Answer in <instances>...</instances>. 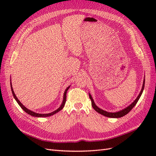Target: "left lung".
I'll use <instances>...</instances> for the list:
<instances>
[{
  "instance_id": "obj_1",
  "label": "left lung",
  "mask_w": 156,
  "mask_h": 156,
  "mask_svg": "<svg viewBox=\"0 0 156 156\" xmlns=\"http://www.w3.org/2000/svg\"><path fill=\"white\" fill-rule=\"evenodd\" d=\"M144 87H145V78H144V82H143V86H142V88L140 92V94H139V95L137 96V97L136 98V99L132 102V103L129 105L127 107H126L123 109H122V110L119 111H117V112H107L106 111H104L102 110V109L100 108L99 107H98L97 105H96V104L94 103V101H93V98H92L91 94L89 93V97H90V100H91V102H92V107H93V108L94 109V110L97 111V112H98V113H100L101 115H104L105 116V117H111V118H120V117H123V116L127 115L128 112H129V111H130L132 108H133L135 105L137 104V102H138L139 99H140V97L142 94V92H143L144 91Z\"/></svg>"
}]
</instances>
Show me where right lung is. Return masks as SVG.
<instances>
[{
    "label": "right lung",
    "instance_id": "obj_1",
    "mask_svg": "<svg viewBox=\"0 0 156 156\" xmlns=\"http://www.w3.org/2000/svg\"><path fill=\"white\" fill-rule=\"evenodd\" d=\"M70 87V86H69V87L68 88H66V89L64 91V97H63V101H62V105H60V107H59L58 109H56L55 111H53L51 112H50V113H46V114H40V113H37V112H35L34 111H32L31 110H29V109L26 108L24 105H23L21 102H20L19 101V99L17 98V97H16V95L15 94L14 91H13V89H12V84H11V91H12V95L13 97H14L15 101L17 102V103L19 104V105L20 106V107H21V108L23 109V111H24L25 112H27V114L30 115L31 116H33V117H49V116H51L53 115H54L55 113H57V112H58L59 111H60L62 109L64 108V105H65V103H66V93H67V91L69 89V88Z\"/></svg>",
    "mask_w": 156,
    "mask_h": 156
}]
</instances>
